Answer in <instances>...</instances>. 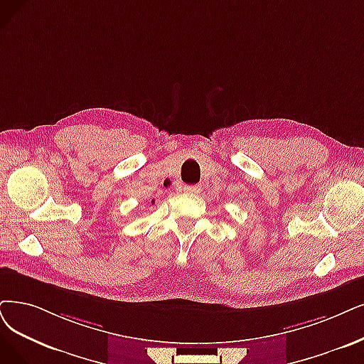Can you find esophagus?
I'll use <instances>...</instances> for the list:
<instances>
[{
	"mask_svg": "<svg viewBox=\"0 0 364 364\" xmlns=\"http://www.w3.org/2000/svg\"><path fill=\"white\" fill-rule=\"evenodd\" d=\"M183 191L188 193V194H196V193L201 191V186H198V185H185Z\"/></svg>",
	"mask_w": 364,
	"mask_h": 364,
	"instance_id": "esophagus-1",
	"label": "esophagus"
}]
</instances>
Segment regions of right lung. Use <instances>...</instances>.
Returning <instances> with one entry per match:
<instances>
[{
	"label": "right lung",
	"instance_id": "add662e5",
	"mask_svg": "<svg viewBox=\"0 0 364 364\" xmlns=\"http://www.w3.org/2000/svg\"><path fill=\"white\" fill-rule=\"evenodd\" d=\"M154 203H155V201H154V200H152V205H154Z\"/></svg>",
	"mask_w": 364,
	"mask_h": 364
}]
</instances>
